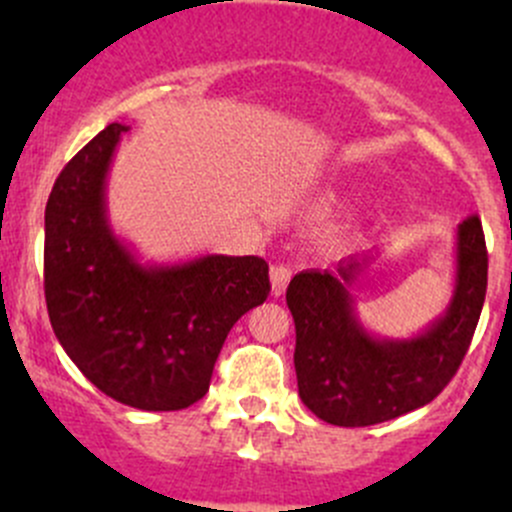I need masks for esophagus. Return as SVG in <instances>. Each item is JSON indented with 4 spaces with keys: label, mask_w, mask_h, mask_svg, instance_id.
Here are the masks:
<instances>
[{
    "label": "esophagus",
    "mask_w": 512,
    "mask_h": 512,
    "mask_svg": "<svg viewBox=\"0 0 512 512\" xmlns=\"http://www.w3.org/2000/svg\"><path fill=\"white\" fill-rule=\"evenodd\" d=\"M289 277H292V270H289L287 265H275L270 270V282H272V294L275 297H280V294H285V289L289 285Z\"/></svg>",
    "instance_id": "esophagus-1"
}]
</instances>
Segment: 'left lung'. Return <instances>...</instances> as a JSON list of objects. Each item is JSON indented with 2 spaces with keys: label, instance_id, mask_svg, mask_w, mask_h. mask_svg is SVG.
Returning a JSON list of instances; mask_svg holds the SVG:
<instances>
[{
  "label": "left lung",
  "instance_id": "8db88e82",
  "mask_svg": "<svg viewBox=\"0 0 512 512\" xmlns=\"http://www.w3.org/2000/svg\"><path fill=\"white\" fill-rule=\"evenodd\" d=\"M366 257L337 272L304 270L287 287L297 329L299 399L334 426H374L436 399L471 347L488 287V250L478 215L456 235V289L446 314L414 339H376L354 314V287Z\"/></svg>",
  "mask_w": 512,
  "mask_h": 512
}]
</instances>
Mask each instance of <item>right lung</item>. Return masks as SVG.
<instances>
[{
    "label": "right lung",
    "mask_w": 512,
    "mask_h": 512,
    "mask_svg": "<svg viewBox=\"0 0 512 512\" xmlns=\"http://www.w3.org/2000/svg\"><path fill=\"white\" fill-rule=\"evenodd\" d=\"M111 123L56 178L44 215V294L56 339L111 399L143 411L200 401L232 324L270 294L262 257L143 267L106 220Z\"/></svg>",
    "instance_id": "right-lung-1"
}]
</instances>
